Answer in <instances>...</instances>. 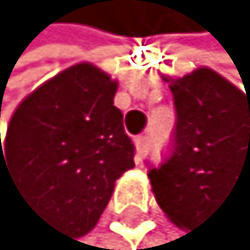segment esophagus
I'll return each mask as SVG.
<instances>
[{
	"instance_id": "esophagus-1",
	"label": "esophagus",
	"mask_w": 250,
	"mask_h": 250,
	"mask_svg": "<svg viewBox=\"0 0 250 250\" xmlns=\"http://www.w3.org/2000/svg\"><path fill=\"white\" fill-rule=\"evenodd\" d=\"M150 135H140V138H135V150H138V159H142L148 150H150Z\"/></svg>"
}]
</instances>
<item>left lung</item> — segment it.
Returning a JSON list of instances; mask_svg holds the SVG:
<instances>
[{
    "mask_svg": "<svg viewBox=\"0 0 250 250\" xmlns=\"http://www.w3.org/2000/svg\"><path fill=\"white\" fill-rule=\"evenodd\" d=\"M169 87L175 104L173 146L148 177L167 217L192 228L234 186H250V94L211 68L171 79Z\"/></svg>",
    "mask_w": 250,
    "mask_h": 250,
    "instance_id": "1",
    "label": "left lung"
}]
</instances>
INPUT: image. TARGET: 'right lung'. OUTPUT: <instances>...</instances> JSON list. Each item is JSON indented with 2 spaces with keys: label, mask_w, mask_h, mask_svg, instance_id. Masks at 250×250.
Masks as SVG:
<instances>
[{
  "label": "right lung",
  "mask_w": 250,
  "mask_h": 250,
  "mask_svg": "<svg viewBox=\"0 0 250 250\" xmlns=\"http://www.w3.org/2000/svg\"><path fill=\"white\" fill-rule=\"evenodd\" d=\"M115 94L117 81L81 62L26 96L10 119L8 177L45 224L68 236L98 224L115 182L133 167Z\"/></svg>",
  "instance_id": "obj_1"
}]
</instances>
